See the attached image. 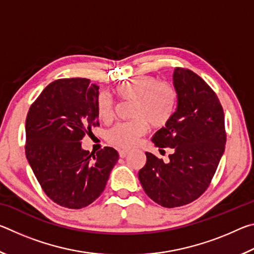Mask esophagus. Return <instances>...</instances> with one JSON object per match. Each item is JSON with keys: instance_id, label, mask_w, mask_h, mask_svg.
Masks as SVG:
<instances>
[{"instance_id": "esophagus-1", "label": "esophagus", "mask_w": 254, "mask_h": 254, "mask_svg": "<svg viewBox=\"0 0 254 254\" xmlns=\"http://www.w3.org/2000/svg\"><path fill=\"white\" fill-rule=\"evenodd\" d=\"M127 153H128V151L127 150H121V151L119 152V154H120V157L121 158H124V157H127Z\"/></svg>"}]
</instances>
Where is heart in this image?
I'll list each match as a JSON object with an SVG mask.
<instances>
[{
    "label": "heart",
    "instance_id": "obj_1",
    "mask_svg": "<svg viewBox=\"0 0 254 254\" xmlns=\"http://www.w3.org/2000/svg\"><path fill=\"white\" fill-rule=\"evenodd\" d=\"M114 93L123 101L134 103L131 122L118 123L107 133V140L115 147L130 149L147 131V123L161 127L169 121L176 104V91L169 83L152 76H137L118 85ZM97 115L107 122L113 117V102L101 94L97 98Z\"/></svg>",
    "mask_w": 254,
    "mask_h": 254
}]
</instances>
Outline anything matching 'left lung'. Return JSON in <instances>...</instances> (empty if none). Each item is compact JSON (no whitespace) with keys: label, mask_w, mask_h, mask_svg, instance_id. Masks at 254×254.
I'll return each mask as SVG.
<instances>
[{"label":"left lung","mask_w":254,"mask_h":254,"mask_svg":"<svg viewBox=\"0 0 254 254\" xmlns=\"http://www.w3.org/2000/svg\"><path fill=\"white\" fill-rule=\"evenodd\" d=\"M173 79L176 110L151 141L174 153L163 162L145 152L147 162L139 171L145 194L168 208L191 203L207 189L226 142L224 112L212 88L184 68H175Z\"/></svg>","instance_id":"1"}]
</instances>
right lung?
I'll return each instance as SVG.
<instances>
[{
  "label": "right lung",
  "instance_id": "add662e5",
  "mask_svg": "<svg viewBox=\"0 0 254 254\" xmlns=\"http://www.w3.org/2000/svg\"><path fill=\"white\" fill-rule=\"evenodd\" d=\"M98 86L86 78L55 80L42 91L25 120V156L46 195L63 207L79 209L105 189L119 160L115 149L89 153L85 134L98 126Z\"/></svg>",
  "mask_w": 254,
  "mask_h": 254
}]
</instances>
